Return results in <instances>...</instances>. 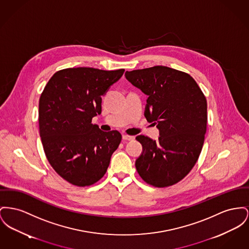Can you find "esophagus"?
Returning a JSON list of instances; mask_svg holds the SVG:
<instances>
[{
    "instance_id": "esophagus-1",
    "label": "esophagus",
    "mask_w": 249,
    "mask_h": 249,
    "mask_svg": "<svg viewBox=\"0 0 249 249\" xmlns=\"http://www.w3.org/2000/svg\"><path fill=\"white\" fill-rule=\"evenodd\" d=\"M122 139L125 141H131V140H133V137L130 135H127V134H124V135H122Z\"/></svg>"
}]
</instances>
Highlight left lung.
Returning <instances> with one entry per match:
<instances>
[{
	"mask_svg": "<svg viewBox=\"0 0 249 249\" xmlns=\"http://www.w3.org/2000/svg\"><path fill=\"white\" fill-rule=\"evenodd\" d=\"M126 79L148 96L145 117L160 131L158 140L136 136L143 152L135 161L147 184L168 187L192 170L201 152L207 130V101L188 73L155 66L126 71Z\"/></svg>",
	"mask_w": 249,
	"mask_h": 249,
	"instance_id": "1",
	"label": "left lung"
}]
</instances>
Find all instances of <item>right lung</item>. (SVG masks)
Segmentation results:
<instances>
[{
	"mask_svg": "<svg viewBox=\"0 0 249 249\" xmlns=\"http://www.w3.org/2000/svg\"><path fill=\"white\" fill-rule=\"evenodd\" d=\"M125 71L70 68L53 75L38 105L39 134L45 154L68 182L85 187L103 178L121 142L117 131L92 124L102 113V96Z\"/></svg>",
	"mask_w": 249,
	"mask_h": 249,
	"instance_id": "right-lung-1",
	"label": "right lung"
}]
</instances>
